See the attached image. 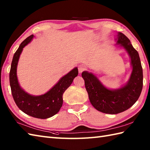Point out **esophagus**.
Returning <instances> with one entry per match:
<instances>
[{
  "label": "esophagus",
  "instance_id": "1",
  "mask_svg": "<svg viewBox=\"0 0 150 150\" xmlns=\"http://www.w3.org/2000/svg\"><path fill=\"white\" fill-rule=\"evenodd\" d=\"M78 69H79V73H81L82 71H84L86 69V66L83 64H81L79 65L78 67Z\"/></svg>",
  "mask_w": 150,
  "mask_h": 150
}]
</instances>
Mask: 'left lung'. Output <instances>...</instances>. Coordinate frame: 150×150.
<instances>
[{
	"instance_id": "1",
	"label": "left lung",
	"mask_w": 150,
	"mask_h": 150,
	"mask_svg": "<svg viewBox=\"0 0 150 150\" xmlns=\"http://www.w3.org/2000/svg\"><path fill=\"white\" fill-rule=\"evenodd\" d=\"M116 45L125 50L130 58L132 71L128 82L117 89H109L93 73H82L89 99L95 109L104 113L117 114L127 110L134 104L141 93L143 73L141 60L129 39L118 32Z\"/></svg>"
}]
</instances>
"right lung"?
<instances>
[{"label":"right lung","instance_id":"1","mask_svg":"<svg viewBox=\"0 0 150 150\" xmlns=\"http://www.w3.org/2000/svg\"><path fill=\"white\" fill-rule=\"evenodd\" d=\"M33 37V35H31L26 38L15 53L9 72V83L12 96L19 109L28 115L44 119L52 117L59 112L62 106L63 93L71 84L79 72L78 68L75 67L60 78L57 84L43 95H32L25 91L18 81L17 65L23 48L32 40Z\"/></svg>","mask_w":150,"mask_h":150}]
</instances>
